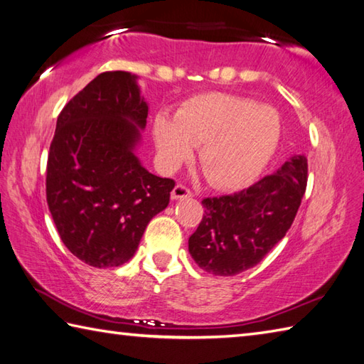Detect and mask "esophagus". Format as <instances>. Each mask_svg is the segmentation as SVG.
<instances>
[{
    "mask_svg": "<svg viewBox=\"0 0 364 364\" xmlns=\"http://www.w3.org/2000/svg\"><path fill=\"white\" fill-rule=\"evenodd\" d=\"M191 196H193V191L185 187V185H182V183H177L171 191L173 199H182V198H191Z\"/></svg>",
    "mask_w": 364,
    "mask_h": 364,
    "instance_id": "34e87169",
    "label": "esophagus"
}]
</instances>
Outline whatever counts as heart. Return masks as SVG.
Here are the masks:
<instances>
[{
    "mask_svg": "<svg viewBox=\"0 0 364 364\" xmlns=\"http://www.w3.org/2000/svg\"><path fill=\"white\" fill-rule=\"evenodd\" d=\"M281 121L275 108L239 95H196L177 109L176 117L159 114L154 139L161 165L174 169L200 146L199 165L215 188L247 187L275 154Z\"/></svg>",
    "mask_w": 364,
    "mask_h": 364,
    "instance_id": "b5f03b06",
    "label": "heart"
}]
</instances>
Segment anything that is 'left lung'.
Instances as JSON below:
<instances>
[{"label": "left lung", "instance_id": "obj_1", "mask_svg": "<svg viewBox=\"0 0 364 364\" xmlns=\"http://www.w3.org/2000/svg\"><path fill=\"white\" fill-rule=\"evenodd\" d=\"M308 182V160L294 155L275 173L232 195L204 198L188 251L203 270L234 277L257 265L291 229Z\"/></svg>", "mask_w": 364, "mask_h": 364}]
</instances>
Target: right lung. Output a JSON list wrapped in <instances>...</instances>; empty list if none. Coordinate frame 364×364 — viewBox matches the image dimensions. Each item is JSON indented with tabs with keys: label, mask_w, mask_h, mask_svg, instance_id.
<instances>
[{
	"label": "right lung",
	"mask_w": 364,
	"mask_h": 364,
	"mask_svg": "<svg viewBox=\"0 0 364 364\" xmlns=\"http://www.w3.org/2000/svg\"><path fill=\"white\" fill-rule=\"evenodd\" d=\"M147 103L136 77L103 72L65 103L47 161V204L63 243L97 269L133 257L176 182L154 176L133 154Z\"/></svg>",
	"instance_id": "obj_1"
}]
</instances>
